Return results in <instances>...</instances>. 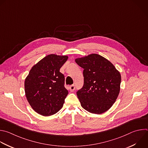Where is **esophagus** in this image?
<instances>
[{"label": "esophagus", "mask_w": 148, "mask_h": 148, "mask_svg": "<svg viewBox=\"0 0 148 148\" xmlns=\"http://www.w3.org/2000/svg\"><path fill=\"white\" fill-rule=\"evenodd\" d=\"M69 89H70L71 92H73L74 90V89H75V85H72L70 86Z\"/></svg>", "instance_id": "34e87169"}]
</instances>
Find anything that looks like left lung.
<instances>
[{"label":"left lung","mask_w":148,"mask_h":148,"mask_svg":"<svg viewBox=\"0 0 148 148\" xmlns=\"http://www.w3.org/2000/svg\"><path fill=\"white\" fill-rule=\"evenodd\" d=\"M75 62L84 69V86L77 92L81 106L93 114L106 112L119 96L120 72L110 61L97 54L77 58Z\"/></svg>","instance_id":"8db88e82"}]
</instances>
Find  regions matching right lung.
Wrapping results in <instances>:
<instances>
[{
    "mask_svg": "<svg viewBox=\"0 0 148 148\" xmlns=\"http://www.w3.org/2000/svg\"><path fill=\"white\" fill-rule=\"evenodd\" d=\"M68 58L67 56L49 55L31 68L25 79L27 99L39 114L49 116L62 108L68 90L60 69Z\"/></svg>",
    "mask_w": 148,
    "mask_h": 148,
    "instance_id": "add662e5",
    "label": "right lung"
}]
</instances>
